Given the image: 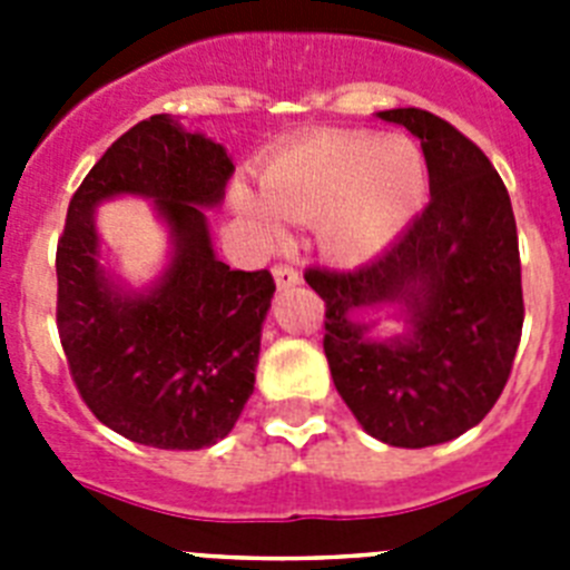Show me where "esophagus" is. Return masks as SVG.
<instances>
[{
    "instance_id": "obj_1",
    "label": "esophagus",
    "mask_w": 570,
    "mask_h": 570,
    "mask_svg": "<svg viewBox=\"0 0 570 570\" xmlns=\"http://www.w3.org/2000/svg\"><path fill=\"white\" fill-rule=\"evenodd\" d=\"M274 279H276V288L279 291H288V288H296L299 285V271L294 268V265H274Z\"/></svg>"
}]
</instances>
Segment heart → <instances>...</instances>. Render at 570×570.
Wrapping results in <instances>:
<instances>
[{
  "label": "heart",
  "mask_w": 570,
  "mask_h": 570,
  "mask_svg": "<svg viewBox=\"0 0 570 570\" xmlns=\"http://www.w3.org/2000/svg\"><path fill=\"white\" fill-rule=\"evenodd\" d=\"M425 185L422 154L407 139L328 134L276 156L262 170L265 197L234 185L230 205L256 239H279V216L316 223L322 254L336 265H360L411 223Z\"/></svg>",
  "instance_id": "heart-1"
}]
</instances>
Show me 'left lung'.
Instances as JSON below:
<instances>
[{
    "label": "left lung",
    "mask_w": 570,
    "mask_h": 570,
    "mask_svg": "<svg viewBox=\"0 0 570 570\" xmlns=\"http://www.w3.org/2000/svg\"><path fill=\"white\" fill-rule=\"evenodd\" d=\"M420 139L431 203L376 259L308 268L325 299L331 376L367 434L428 448L480 425L511 376L522 336L520 239L511 196L476 145L422 108L380 110ZM400 304L409 334L366 340L365 309Z\"/></svg>",
    "instance_id": "obj_1"
}]
</instances>
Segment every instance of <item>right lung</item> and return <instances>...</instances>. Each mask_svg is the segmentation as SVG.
Returning a JSON list of instances; mask_svg holds the SVG:
<instances>
[{"mask_svg":"<svg viewBox=\"0 0 570 570\" xmlns=\"http://www.w3.org/2000/svg\"><path fill=\"white\" fill-rule=\"evenodd\" d=\"M228 150L156 114L105 150L68 205L57 245V328L79 396L139 445L199 451L230 434L254 394L268 271L216 259L203 208L223 203ZM154 198L171 230L169 268L142 295L98 265L92 210L110 195Z\"/></svg>","mask_w":570,"mask_h":570,"instance_id":"right-lung-1","label":"right lung"}]
</instances>
